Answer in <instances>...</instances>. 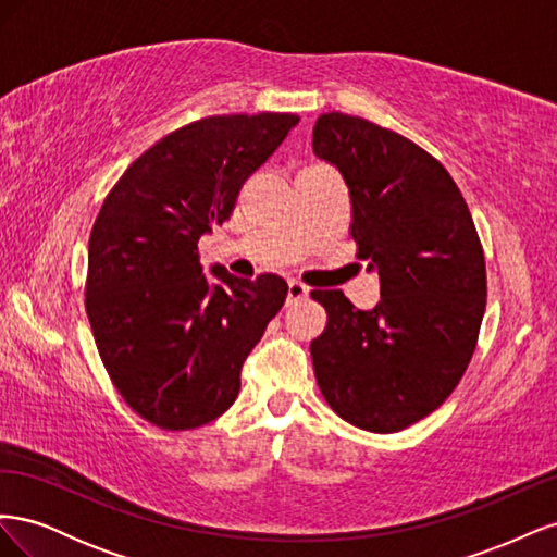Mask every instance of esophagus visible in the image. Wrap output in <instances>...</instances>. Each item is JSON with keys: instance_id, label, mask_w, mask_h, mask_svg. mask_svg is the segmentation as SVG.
Segmentation results:
<instances>
[{"instance_id": "34e87169", "label": "esophagus", "mask_w": 557, "mask_h": 557, "mask_svg": "<svg viewBox=\"0 0 557 557\" xmlns=\"http://www.w3.org/2000/svg\"><path fill=\"white\" fill-rule=\"evenodd\" d=\"M309 297V288L305 283H299V281H288V305H297V301H301V299H307Z\"/></svg>"}]
</instances>
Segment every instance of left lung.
I'll list each match as a JSON object with an SVG mask.
<instances>
[{"label":"left lung","instance_id":"left-lung-1","mask_svg":"<svg viewBox=\"0 0 557 557\" xmlns=\"http://www.w3.org/2000/svg\"><path fill=\"white\" fill-rule=\"evenodd\" d=\"M313 153L342 172L350 237L381 281L360 311L342 290H313L327 325L311 342L320 393L346 423L391 434L440 409L474 356L485 311V258L444 164L358 115L323 113Z\"/></svg>","mask_w":557,"mask_h":557}]
</instances>
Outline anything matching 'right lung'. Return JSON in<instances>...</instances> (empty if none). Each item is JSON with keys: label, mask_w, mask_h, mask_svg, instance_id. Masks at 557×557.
Here are the masks:
<instances>
[{"label": "right lung", "mask_w": 557, "mask_h": 557, "mask_svg": "<svg viewBox=\"0 0 557 557\" xmlns=\"http://www.w3.org/2000/svg\"><path fill=\"white\" fill-rule=\"evenodd\" d=\"M299 123L293 113L209 115L166 134L107 195L88 244L86 311L127 407L160 430L223 416L242 367L285 301L276 274H201L197 242L223 225L246 178Z\"/></svg>", "instance_id": "obj_1"}]
</instances>
